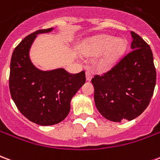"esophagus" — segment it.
Masks as SVG:
<instances>
[{
    "mask_svg": "<svg viewBox=\"0 0 160 160\" xmlns=\"http://www.w3.org/2000/svg\"><path fill=\"white\" fill-rule=\"evenodd\" d=\"M86 78H87V81H90V80H92V73H91L90 72L87 71V72H86Z\"/></svg>",
    "mask_w": 160,
    "mask_h": 160,
    "instance_id": "esophagus-1",
    "label": "esophagus"
}]
</instances>
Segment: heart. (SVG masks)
<instances>
[{
	"label": "heart",
	"mask_w": 160,
	"mask_h": 160,
	"mask_svg": "<svg viewBox=\"0 0 160 160\" xmlns=\"http://www.w3.org/2000/svg\"><path fill=\"white\" fill-rule=\"evenodd\" d=\"M127 46V41L123 38L116 39L115 37L111 35H99L87 40L81 52L89 56L100 54L95 62V68L100 72H105L120 61L126 52Z\"/></svg>",
	"instance_id": "heart-1"
}]
</instances>
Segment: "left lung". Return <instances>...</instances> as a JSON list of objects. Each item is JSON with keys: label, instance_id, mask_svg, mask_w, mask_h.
I'll list each match as a JSON object with an SVG mask.
<instances>
[{"label": "left lung", "instance_id": "8db88e82", "mask_svg": "<svg viewBox=\"0 0 160 160\" xmlns=\"http://www.w3.org/2000/svg\"><path fill=\"white\" fill-rule=\"evenodd\" d=\"M131 36L130 52L111 70L92 79L98 111L112 122L139 117L150 103L156 84L150 46L134 32Z\"/></svg>", "mask_w": 160, "mask_h": 160}]
</instances>
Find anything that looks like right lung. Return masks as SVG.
Instances as JSON below:
<instances>
[{
	"label": "right lung",
	"instance_id": "obj_1",
	"mask_svg": "<svg viewBox=\"0 0 160 160\" xmlns=\"http://www.w3.org/2000/svg\"><path fill=\"white\" fill-rule=\"evenodd\" d=\"M52 30H38L26 37L13 50L10 64L9 89L12 100L28 120L42 126L65 119L72 98L86 82L85 71H41L32 63L29 50L37 35Z\"/></svg>",
	"mask_w": 160,
	"mask_h": 160
}]
</instances>
